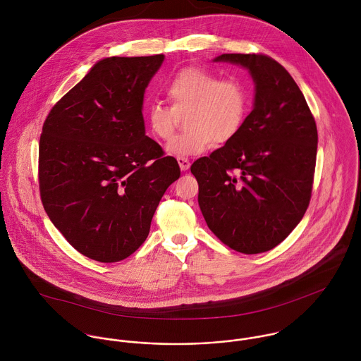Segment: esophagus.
I'll list each match as a JSON object with an SVG mask.
<instances>
[{
  "instance_id": "34e87169",
  "label": "esophagus",
  "mask_w": 361,
  "mask_h": 361,
  "mask_svg": "<svg viewBox=\"0 0 361 361\" xmlns=\"http://www.w3.org/2000/svg\"><path fill=\"white\" fill-rule=\"evenodd\" d=\"M178 164H179L182 171H188L190 168V161L185 157H178Z\"/></svg>"
}]
</instances>
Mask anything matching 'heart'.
<instances>
[{"label":"heart","instance_id":"heart-1","mask_svg":"<svg viewBox=\"0 0 361 361\" xmlns=\"http://www.w3.org/2000/svg\"><path fill=\"white\" fill-rule=\"evenodd\" d=\"M165 94L171 106L150 104L145 111V122L154 137L169 140L178 114L188 111V130L166 146L168 154L175 157L202 154L214 142H231L239 133L247 111V94L240 82L219 79L200 66L178 71L165 85Z\"/></svg>","mask_w":361,"mask_h":361}]
</instances>
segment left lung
<instances>
[{
    "mask_svg": "<svg viewBox=\"0 0 361 361\" xmlns=\"http://www.w3.org/2000/svg\"><path fill=\"white\" fill-rule=\"evenodd\" d=\"M249 71L255 103L239 133L190 171L211 232L231 249L264 253L288 238L309 207L317 158V126L306 99L275 59L222 54Z\"/></svg>",
    "mask_w": 361,
    "mask_h": 361,
    "instance_id": "obj_1",
    "label": "left lung"
}]
</instances>
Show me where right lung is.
Returning <instances> with one entry per match:
<instances>
[{
	"label": "right lung",
	"instance_id": "obj_1",
	"mask_svg": "<svg viewBox=\"0 0 361 361\" xmlns=\"http://www.w3.org/2000/svg\"><path fill=\"white\" fill-rule=\"evenodd\" d=\"M164 55L108 56L52 106L39 146V182L54 226L100 262L146 240L161 197L180 176L146 136L143 102Z\"/></svg>",
	"mask_w": 361,
	"mask_h": 361
}]
</instances>
